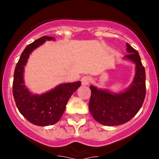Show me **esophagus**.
I'll return each instance as SVG.
<instances>
[{
  "label": "esophagus",
  "instance_id": "1",
  "mask_svg": "<svg viewBox=\"0 0 159 159\" xmlns=\"http://www.w3.org/2000/svg\"><path fill=\"white\" fill-rule=\"evenodd\" d=\"M91 82V78L89 76H84L81 78V83L83 85H88Z\"/></svg>",
  "mask_w": 159,
  "mask_h": 159
}]
</instances>
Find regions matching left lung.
Segmentation results:
<instances>
[{
  "label": "left lung",
  "mask_w": 159,
  "mask_h": 159,
  "mask_svg": "<svg viewBox=\"0 0 159 159\" xmlns=\"http://www.w3.org/2000/svg\"><path fill=\"white\" fill-rule=\"evenodd\" d=\"M129 54L125 59L135 65L134 79L127 89L113 93L91 85L89 111L96 121L104 125L116 126L130 121L140 108L145 97V71L139 52L126 44Z\"/></svg>",
  "instance_id": "obj_1"
}]
</instances>
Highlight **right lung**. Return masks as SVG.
<instances>
[{
    "mask_svg": "<svg viewBox=\"0 0 159 159\" xmlns=\"http://www.w3.org/2000/svg\"><path fill=\"white\" fill-rule=\"evenodd\" d=\"M54 38L43 36L28 44L16 65L13 81V95L20 113L30 123L48 126L57 123L61 118L70 97L81 86V81L63 83L41 94H33L25 84L24 71L32 51L46 41Z\"/></svg>",
    "mask_w": 159,
    "mask_h": 159,
    "instance_id": "right-lung-1",
    "label": "right lung"
}]
</instances>
